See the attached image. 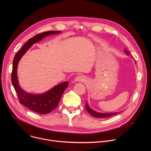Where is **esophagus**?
<instances>
[{
  "label": "esophagus",
  "instance_id": "esophagus-1",
  "mask_svg": "<svg viewBox=\"0 0 151 151\" xmlns=\"http://www.w3.org/2000/svg\"><path fill=\"white\" fill-rule=\"evenodd\" d=\"M85 80V77L83 75H78L75 78V81L76 82H83Z\"/></svg>",
  "mask_w": 151,
  "mask_h": 151
}]
</instances>
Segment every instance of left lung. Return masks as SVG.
<instances>
[{"label": "left lung", "instance_id": "1", "mask_svg": "<svg viewBox=\"0 0 151 151\" xmlns=\"http://www.w3.org/2000/svg\"><path fill=\"white\" fill-rule=\"evenodd\" d=\"M125 52H126V54L127 55L130 54L128 51H127V50H125ZM85 107H86V109L88 111V112L91 115L93 116L96 117V118H106V117H109V116H111L113 115H115L118 114H119L121 112H118V113H110V114H103V113H99L97 112H96L94 111H93V109H91L90 107H89L88 104L87 103H85Z\"/></svg>", "mask_w": 151, "mask_h": 151}]
</instances>
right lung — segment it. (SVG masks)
Masks as SVG:
<instances>
[{"label":"right lung","instance_id":"add662e5","mask_svg":"<svg viewBox=\"0 0 151 151\" xmlns=\"http://www.w3.org/2000/svg\"><path fill=\"white\" fill-rule=\"evenodd\" d=\"M60 33H61V31H49L35 35L25 43L23 47L15 54L13 60L11 81L20 103L30 110L40 114H48L55 109L64 91L68 88L69 82H64L61 83L55 86L50 90L42 94L28 93L21 89L19 85L17 72L18 64L21 58L33 44L38 42L47 36Z\"/></svg>","mask_w":151,"mask_h":151}]
</instances>
